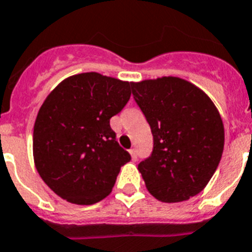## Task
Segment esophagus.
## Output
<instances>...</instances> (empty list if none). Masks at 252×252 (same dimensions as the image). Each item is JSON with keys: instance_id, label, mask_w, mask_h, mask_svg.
Segmentation results:
<instances>
[{"instance_id": "1", "label": "esophagus", "mask_w": 252, "mask_h": 252, "mask_svg": "<svg viewBox=\"0 0 252 252\" xmlns=\"http://www.w3.org/2000/svg\"><path fill=\"white\" fill-rule=\"evenodd\" d=\"M129 153H130V155H132L133 160L136 161L137 159H138V155H137V150H136V149H130Z\"/></svg>"}]
</instances>
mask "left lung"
I'll return each instance as SVG.
<instances>
[{"label":"left lung","instance_id":"8db88e82","mask_svg":"<svg viewBox=\"0 0 252 252\" xmlns=\"http://www.w3.org/2000/svg\"><path fill=\"white\" fill-rule=\"evenodd\" d=\"M133 98L153 133V151L138 164L147 190L161 202H181L204 189L224 150L218 108L179 77L132 84Z\"/></svg>","mask_w":252,"mask_h":252}]
</instances>
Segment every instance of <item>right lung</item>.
Segmentation results:
<instances>
[{
    "mask_svg": "<svg viewBox=\"0 0 252 252\" xmlns=\"http://www.w3.org/2000/svg\"><path fill=\"white\" fill-rule=\"evenodd\" d=\"M130 83L87 72L63 80L41 106L33 128L34 164L45 184L75 204L111 193L130 154L110 119L130 98Z\"/></svg>",
    "mask_w": 252,
    "mask_h": 252,
    "instance_id": "right-lung-1",
    "label": "right lung"
}]
</instances>
